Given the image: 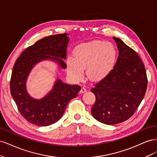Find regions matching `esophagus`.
<instances>
[{"instance_id": "1", "label": "esophagus", "mask_w": 157, "mask_h": 157, "mask_svg": "<svg viewBox=\"0 0 157 157\" xmlns=\"http://www.w3.org/2000/svg\"><path fill=\"white\" fill-rule=\"evenodd\" d=\"M87 91V90L86 89V88L85 87H82V88H81V90H80V92L81 93V94H82V93H84V92H86Z\"/></svg>"}]
</instances>
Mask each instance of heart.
I'll return each mask as SVG.
<instances>
[{
  "instance_id": "heart-1",
  "label": "heart",
  "mask_w": 157,
  "mask_h": 157,
  "mask_svg": "<svg viewBox=\"0 0 157 157\" xmlns=\"http://www.w3.org/2000/svg\"><path fill=\"white\" fill-rule=\"evenodd\" d=\"M117 52L110 42L94 40L77 46L73 59L67 60V71L73 79L79 80L86 69L87 77L98 82L105 78L115 66Z\"/></svg>"
}]
</instances>
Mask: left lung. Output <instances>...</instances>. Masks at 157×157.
<instances>
[{"label":"left lung","mask_w":157,"mask_h":157,"mask_svg":"<svg viewBox=\"0 0 157 157\" xmlns=\"http://www.w3.org/2000/svg\"><path fill=\"white\" fill-rule=\"evenodd\" d=\"M113 39L119 51L117 62L91 89L96 96L92 115L108 125L121 123L134 115L147 87L146 71L138 54L118 38Z\"/></svg>","instance_id":"obj_1"}]
</instances>
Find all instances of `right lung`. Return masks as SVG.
I'll use <instances>...</instances> for the list:
<instances>
[{
    "label": "right lung",
    "mask_w": 157,
    "mask_h": 157,
    "mask_svg": "<svg viewBox=\"0 0 157 157\" xmlns=\"http://www.w3.org/2000/svg\"><path fill=\"white\" fill-rule=\"evenodd\" d=\"M67 35H50L38 40L22 52L13 65L10 82L11 95L21 115L31 124L46 126L59 121L69 101L77 97L81 89L78 85L67 84L58 79L51 91L40 99L31 98L26 90L28 76L40 61L51 59L61 68L67 67L63 60L69 40Z\"/></svg>",
    "instance_id": "obj_1"
}]
</instances>
